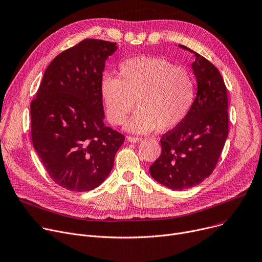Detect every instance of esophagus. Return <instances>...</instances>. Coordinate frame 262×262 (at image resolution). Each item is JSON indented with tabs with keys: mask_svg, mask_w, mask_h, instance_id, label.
<instances>
[{
	"mask_svg": "<svg viewBox=\"0 0 262 262\" xmlns=\"http://www.w3.org/2000/svg\"><path fill=\"white\" fill-rule=\"evenodd\" d=\"M127 140H128V142H132V143H139V142L141 141V138L128 136V137H127Z\"/></svg>",
	"mask_w": 262,
	"mask_h": 262,
	"instance_id": "obj_1",
	"label": "esophagus"
}]
</instances>
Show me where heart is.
<instances>
[{
  "mask_svg": "<svg viewBox=\"0 0 262 262\" xmlns=\"http://www.w3.org/2000/svg\"><path fill=\"white\" fill-rule=\"evenodd\" d=\"M100 94L107 119L115 125L126 120L136 101L139 110L126 128L142 134L181 123L194 103L196 85L184 68L160 58L137 57L120 64L119 77L104 75Z\"/></svg>",
  "mask_w": 262,
  "mask_h": 262,
  "instance_id": "b5f03b06",
  "label": "heart"
}]
</instances>
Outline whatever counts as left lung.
Instances as JSON below:
<instances>
[{
    "mask_svg": "<svg viewBox=\"0 0 262 262\" xmlns=\"http://www.w3.org/2000/svg\"><path fill=\"white\" fill-rule=\"evenodd\" d=\"M195 56L191 64L197 95L187 116L161 138V155L149 167L150 176L170 189H186L211 175L229 135L228 93L224 81L210 61Z\"/></svg>",
    "mask_w": 262,
    "mask_h": 262,
    "instance_id": "1",
    "label": "left lung"
}]
</instances>
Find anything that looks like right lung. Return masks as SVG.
<instances>
[{
	"instance_id": "add662e5",
	"label": "right lung",
	"mask_w": 262,
	"mask_h": 262,
	"mask_svg": "<svg viewBox=\"0 0 262 262\" xmlns=\"http://www.w3.org/2000/svg\"><path fill=\"white\" fill-rule=\"evenodd\" d=\"M117 43L85 39L61 52L30 104L31 140L60 186L89 191L105 180L125 137L104 125L100 94L105 61Z\"/></svg>"
}]
</instances>
